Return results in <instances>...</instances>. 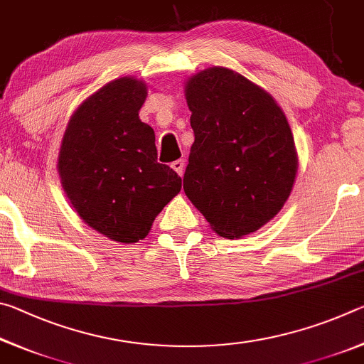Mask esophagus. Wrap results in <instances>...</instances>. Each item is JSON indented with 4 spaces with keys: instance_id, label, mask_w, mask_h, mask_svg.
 Instances as JSON below:
<instances>
[{
    "instance_id": "34e87169",
    "label": "esophagus",
    "mask_w": 364,
    "mask_h": 364,
    "mask_svg": "<svg viewBox=\"0 0 364 364\" xmlns=\"http://www.w3.org/2000/svg\"><path fill=\"white\" fill-rule=\"evenodd\" d=\"M171 168H173L178 175L183 176V173H184V160L183 159L175 160V162L171 164Z\"/></svg>"
}]
</instances>
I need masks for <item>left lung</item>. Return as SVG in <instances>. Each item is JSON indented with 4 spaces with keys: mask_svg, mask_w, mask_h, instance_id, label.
I'll list each match as a JSON object with an SVG mask.
<instances>
[{
    "mask_svg": "<svg viewBox=\"0 0 364 364\" xmlns=\"http://www.w3.org/2000/svg\"><path fill=\"white\" fill-rule=\"evenodd\" d=\"M194 143L183 188L220 236L255 232L284 207L299 168L294 136L271 95L226 67L184 86Z\"/></svg>",
    "mask_w": 364,
    "mask_h": 364,
    "instance_id": "1",
    "label": "left lung"
}]
</instances>
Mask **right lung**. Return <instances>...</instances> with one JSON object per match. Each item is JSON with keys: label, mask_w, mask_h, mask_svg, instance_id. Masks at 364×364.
Listing matches in <instances>:
<instances>
[{"label": "right lung", "mask_w": 364, "mask_h": 364, "mask_svg": "<svg viewBox=\"0 0 364 364\" xmlns=\"http://www.w3.org/2000/svg\"><path fill=\"white\" fill-rule=\"evenodd\" d=\"M143 80L122 77L80 104L60 144L64 193L86 225L117 242L144 239L180 193L181 178L157 162L156 134L139 120Z\"/></svg>", "instance_id": "obj_1"}]
</instances>
